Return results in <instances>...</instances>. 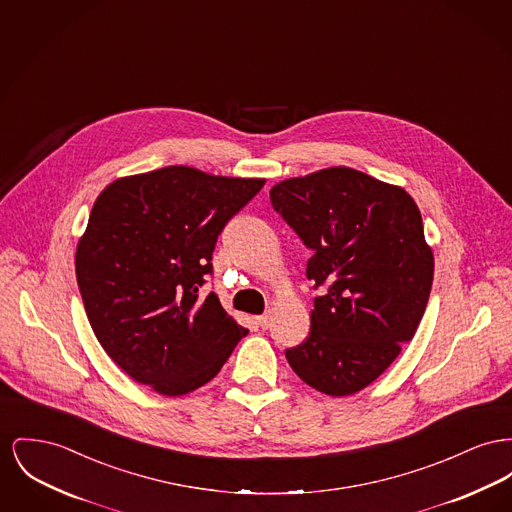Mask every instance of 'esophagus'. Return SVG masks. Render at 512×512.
Segmentation results:
<instances>
[{"label":"esophagus","mask_w":512,"mask_h":512,"mask_svg":"<svg viewBox=\"0 0 512 512\" xmlns=\"http://www.w3.org/2000/svg\"><path fill=\"white\" fill-rule=\"evenodd\" d=\"M257 323H259V327H261V329H269L272 323L271 311H269V313H265V315H259V317H257Z\"/></svg>","instance_id":"1"}]
</instances>
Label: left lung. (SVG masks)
Segmentation results:
<instances>
[{"mask_svg":"<svg viewBox=\"0 0 512 512\" xmlns=\"http://www.w3.org/2000/svg\"><path fill=\"white\" fill-rule=\"evenodd\" d=\"M272 209L313 251L311 332L286 360L331 396L371 385L410 342L433 284L420 209L396 185L338 166L271 189Z\"/></svg>","mask_w":512,"mask_h":512,"instance_id":"obj_1","label":"left lung"}]
</instances>
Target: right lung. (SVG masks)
<instances>
[{
    "instance_id": "right-lung-1",
    "label": "right lung",
    "mask_w": 512,
    "mask_h": 512,
    "mask_svg": "<svg viewBox=\"0 0 512 512\" xmlns=\"http://www.w3.org/2000/svg\"><path fill=\"white\" fill-rule=\"evenodd\" d=\"M265 180L168 166L110 183L77 245L92 331L141 385L181 396L209 383L247 329L201 294L228 220Z\"/></svg>"
}]
</instances>
